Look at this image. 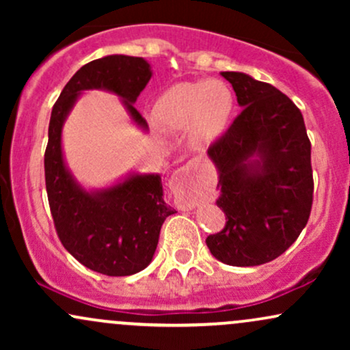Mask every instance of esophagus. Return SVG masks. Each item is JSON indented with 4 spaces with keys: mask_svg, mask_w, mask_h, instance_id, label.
<instances>
[{
    "mask_svg": "<svg viewBox=\"0 0 350 350\" xmlns=\"http://www.w3.org/2000/svg\"><path fill=\"white\" fill-rule=\"evenodd\" d=\"M196 166H198V163L191 161V163H187L186 166L179 167V170L172 174L171 187L174 189L176 192H179V194H192V192H194L196 183H198ZM191 207H194V204H191V202L180 204V208H184V211H186V208H191Z\"/></svg>",
    "mask_w": 350,
    "mask_h": 350,
    "instance_id": "1",
    "label": "esophagus"
}]
</instances>
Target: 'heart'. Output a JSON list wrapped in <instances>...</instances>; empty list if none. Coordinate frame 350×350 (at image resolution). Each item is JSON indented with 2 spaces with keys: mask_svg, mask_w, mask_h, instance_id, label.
Returning <instances> with one entry per match:
<instances>
[{
  "mask_svg": "<svg viewBox=\"0 0 350 350\" xmlns=\"http://www.w3.org/2000/svg\"><path fill=\"white\" fill-rule=\"evenodd\" d=\"M234 107L230 87L220 80L183 82L159 97L156 118L167 130H194L199 139L212 142L227 130Z\"/></svg>",
  "mask_w": 350,
  "mask_h": 350,
  "instance_id": "obj_1",
  "label": "heart"
}]
</instances>
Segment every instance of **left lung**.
<instances>
[{
	"mask_svg": "<svg viewBox=\"0 0 350 350\" xmlns=\"http://www.w3.org/2000/svg\"><path fill=\"white\" fill-rule=\"evenodd\" d=\"M222 77L243 108L207 151L227 222L206 243L222 263L256 267L278 258L306 227L314 192L311 142L299 108L278 88L242 72Z\"/></svg>",
	"mask_w": 350,
	"mask_h": 350,
	"instance_id": "left-lung-1",
	"label": "left lung"
}]
</instances>
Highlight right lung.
Instances as JSON below:
<instances>
[{
    "label": "right lung",
    "instance_id": "obj_1",
    "mask_svg": "<svg viewBox=\"0 0 350 350\" xmlns=\"http://www.w3.org/2000/svg\"><path fill=\"white\" fill-rule=\"evenodd\" d=\"M150 79V64L144 59L107 55L80 67L52 107L44 171L55 232L75 260L107 276L135 275L146 268L163 222L174 211L164 202L158 174H135L102 192L83 191L66 170L60 133L79 94L88 88L120 95L131 118L148 128L133 103Z\"/></svg>",
    "mask_w": 350,
    "mask_h": 350
}]
</instances>
